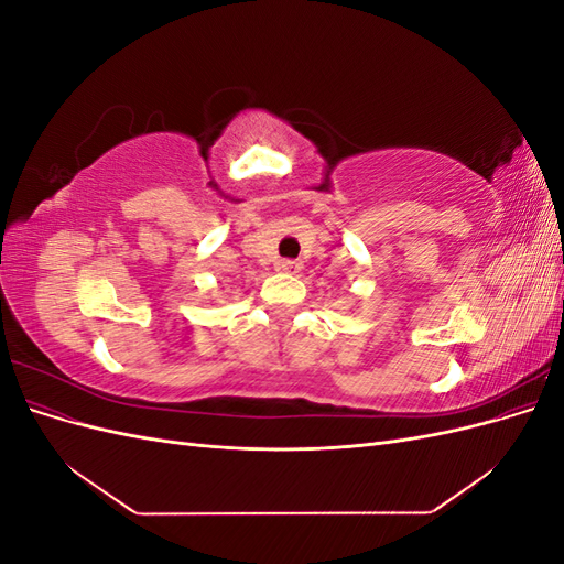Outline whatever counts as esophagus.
I'll list each match as a JSON object with an SVG mask.
<instances>
[{
    "instance_id": "34e87169",
    "label": "esophagus",
    "mask_w": 564,
    "mask_h": 564,
    "mask_svg": "<svg viewBox=\"0 0 564 564\" xmlns=\"http://www.w3.org/2000/svg\"><path fill=\"white\" fill-rule=\"evenodd\" d=\"M278 270L286 272V275H299V272L303 270V265L299 261H280Z\"/></svg>"
}]
</instances>
